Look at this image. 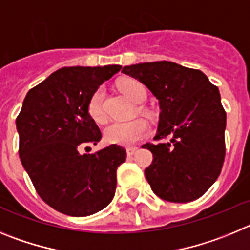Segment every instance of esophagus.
I'll return each instance as SVG.
<instances>
[{"instance_id": "34e87169", "label": "esophagus", "mask_w": 250, "mask_h": 250, "mask_svg": "<svg viewBox=\"0 0 250 250\" xmlns=\"http://www.w3.org/2000/svg\"><path fill=\"white\" fill-rule=\"evenodd\" d=\"M137 149H138L137 147H128L127 148V156H133L134 153L137 152Z\"/></svg>"}]
</instances>
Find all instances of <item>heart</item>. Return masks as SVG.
<instances>
[{"label": "heart", "instance_id": "obj_1", "mask_svg": "<svg viewBox=\"0 0 250 250\" xmlns=\"http://www.w3.org/2000/svg\"><path fill=\"white\" fill-rule=\"evenodd\" d=\"M121 91L133 102H143L147 97V91L141 82L132 78L121 81L118 84ZM103 89L98 88L92 94L88 103L89 116L96 122L104 123L107 120L104 105H103ZM149 132V125L142 118L127 121V122H113L104 129V139L109 145L132 146L139 139L145 138Z\"/></svg>", "mask_w": 250, "mask_h": 250}]
</instances>
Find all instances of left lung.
Instances as JSON below:
<instances>
[{"label": "left lung", "mask_w": 250, "mask_h": 250, "mask_svg": "<svg viewBox=\"0 0 250 250\" xmlns=\"http://www.w3.org/2000/svg\"><path fill=\"white\" fill-rule=\"evenodd\" d=\"M159 101L161 143H146L153 161L145 174L159 198L173 203L198 199L209 189L226 157L227 114L219 89L199 69L168 61L125 66Z\"/></svg>", "instance_id": "8db88e82"}]
</instances>
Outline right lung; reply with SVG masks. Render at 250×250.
<instances>
[{
	"label": "right lung",
	"mask_w": 250,
	"mask_h": 250,
	"mask_svg": "<svg viewBox=\"0 0 250 250\" xmlns=\"http://www.w3.org/2000/svg\"><path fill=\"white\" fill-rule=\"evenodd\" d=\"M122 68L63 67L26 94L16 127L19 154L38 195L53 209L72 217L100 212L114 197L117 168L127 153L112 145L91 154L100 128L89 116L92 94Z\"/></svg>",
	"instance_id": "obj_1"
}]
</instances>
